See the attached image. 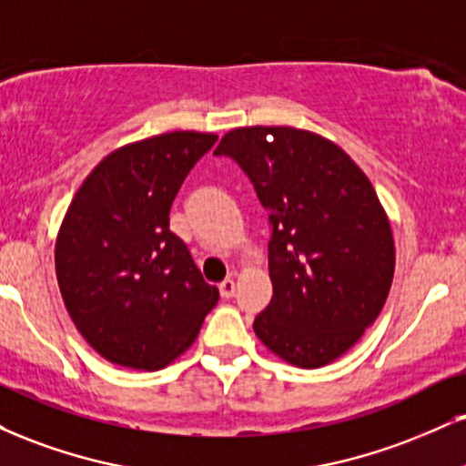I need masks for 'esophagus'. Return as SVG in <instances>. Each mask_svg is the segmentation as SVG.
Wrapping results in <instances>:
<instances>
[{"mask_svg": "<svg viewBox=\"0 0 466 466\" xmlns=\"http://www.w3.org/2000/svg\"><path fill=\"white\" fill-rule=\"evenodd\" d=\"M218 290H221V297H226V299H229V297H234V293H237V282L234 279H223L221 284H218Z\"/></svg>", "mask_w": 466, "mask_h": 466, "instance_id": "34e87169", "label": "esophagus"}]
</instances>
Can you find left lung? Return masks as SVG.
I'll use <instances>...</instances> for the list:
<instances>
[{
  "mask_svg": "<svg viewBox=\"0 0 466 466\" xmlns=\"http://www.w3.org/2000/svg\"><path fill=\"white\" fill-rule=\"evenodd\" d=\"M215 154L238 162L268 210L273 297L256 336L299 369L334 362L393 284V229L373 184L339 145L289 126L229 130Z\"/></svg>",
  "mask_w": 466,
  "mask_h": 466,
  "instance_id": "left-lung-1",
  "label": "left lung"
}]
</instances>
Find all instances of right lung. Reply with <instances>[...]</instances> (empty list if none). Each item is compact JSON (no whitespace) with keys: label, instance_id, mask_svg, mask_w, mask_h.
<instances>
[{"label":"right lung","instance_id":"add662e5","mask_svg":"<svg viewBox=\"0 0 466 466\" xmlns=\"http://www.w3.org/2000/svg\"><path fill=\"white\" fill-rule=\"evenodd\" d=\"M217 141L167 132L123 145L88 173L56 238L60 295L86 343L112 364L167 367L198 339L218 301L169 210L184 177Z\"/></svg>","mask_w":466,"mask_h":466}]
</instances>
